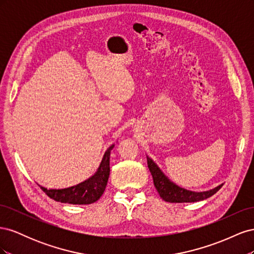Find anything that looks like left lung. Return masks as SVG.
<instances>
[{
    "mask_svg": "<svg viewBox=\"0 0 254 254\" xmlns=\"http://www.w3.org/2000/svg\"><path fill=\"white\" fill-rule=\"evenodd\" d=\"M147 165L149 171L151 173L153 184H155L156 190L160 197L165 201L168 202H196L203 200V199L209 198L213 196L216 191L220 190L222 184L219 187L215 188L211 190L207 191H200V193H196V191H191L184 190L178 186H176L174 182H172L160 170L158 165L153 162V161L147 157Z\"/></svg>",
    "mask_w": 254,
    "mask_h": 254,
    "instance_id": "1",
    "label": "left lung"
}]
</instances>
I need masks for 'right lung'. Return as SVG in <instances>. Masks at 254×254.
Segmentation results:
<instances>
[{
    "instance_id": "right-lung-1",
    "label": "right lung",
    "mask_w": 254,
    "mask_h": 254,
    "mask_svg": "<svg viewBox=\"0 0 254 254\" xmlns=\"http://www.w3.org/2000/svg\"><path fill=\"white\" fill-rule=\"evenodd\" d=\"M114 145L105 152L102 163L94 176L77 186L64 190H48L41 187V190L54 200L71 204H90L97 201L103 195L108 182L110 174V151Z\"/></svg>"
}]
</instances>
